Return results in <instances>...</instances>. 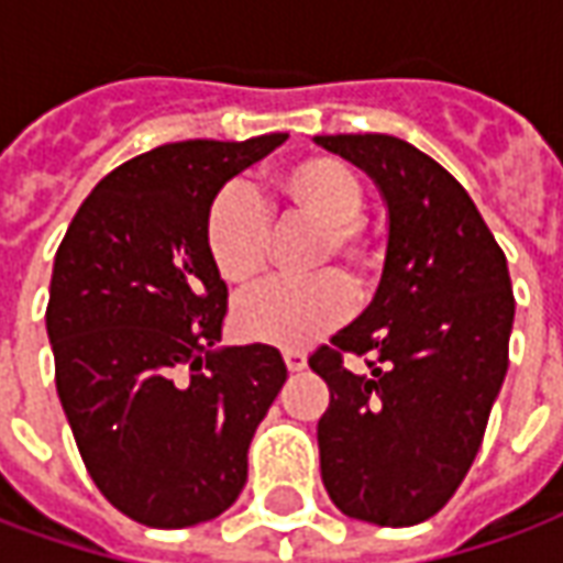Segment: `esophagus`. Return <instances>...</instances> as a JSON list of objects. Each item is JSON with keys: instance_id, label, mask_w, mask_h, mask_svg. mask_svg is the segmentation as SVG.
<instances>
[{"instance_id": "34e87169", "label": "esophagus", "mask_w": 563, "mask_h": 563, "mask_svg": "<svg viewBox=\"0 0 563 563\" xmlns=\"http://www.w3.org/2000/svg\"><path fill=\"white\" fill-rule=\"evenodd\" d=\"M283 363L289 372H305V365H308V356L301 353V350H286L283 353Z\"/></svg>"}]
</instances>
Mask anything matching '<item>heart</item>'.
<instances>
[{
    "label": "heart",
    "instance_id": "b5f03b06",
    "mask_svg": "<svg viewBox=\"0 0 563 563\" xmlns=\"http://www.w3.org/2000/svg\"><path fill=\"white\" fill-rule=\"evenodd\" d=\"M271 213L280 222L317 228L305 283H274L243 298L234 325L246 341L268 347H308L347 320L350 292L368 295L384 274V243L368 225L365 183L347 161L308 155L271 176L268 198L243 186L216 191L203 241L216 271L231 286H253L271 255Z\"/></svg>",
    "mask_w": 563,
    "mask_h": 563
}]
</instances>
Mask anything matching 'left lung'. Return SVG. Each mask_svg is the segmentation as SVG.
Instances as JSON below:
<instances>
[{
    "label": "left lung",
    "mask_w": 563,
    "mask_h": 563,
    "mask_svg": "<svg viewBox=\"0 0 563 563\" xmlns=\"http://www.w3.org/2000/svg\"><path fill=\"white\" fill-rule=\"evenodd\" d=\"M317 143L363 167L390 213L387 262L363 317L310 353L329 387L322 485L350 518L408 528L466 478L509 368L515 295L506 255L466 188L387 133ZM363 355L350 373L343 353Z\"/></svg>",
    "instance_id": "8db88e82"
}]
</instances>
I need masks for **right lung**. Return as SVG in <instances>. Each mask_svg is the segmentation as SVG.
<instances>
[{
	"label": "right lung",
	"instance_id": "add662e5",
	"mask_svg": "<svg viewBox=\"0 0 563 563\" xmlns=\"http://www.w3.org/2000/svg\"><path fill=\"white\" fill-rule=\"evenodd\" d=\"M289 133L186 140L124 161L78 207L45 310L54 380L106 500L145 528L222 515L286 363L268 344L222 347L228 286L203 222L219 188Z\"/></svg>",
	"mask_w": 563,
	"mask_h": 563
}]
</instances>
